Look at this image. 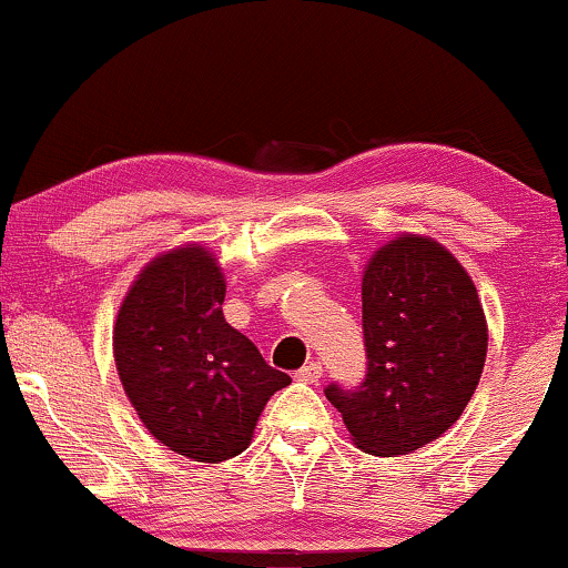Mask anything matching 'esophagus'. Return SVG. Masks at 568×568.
I'll use <instances>...</instances> for the list:
<instances>
[{
    "instance_id": "1",
    "label": "esophagus",
    "mask_w": 568,
    "mask_h": 568,
    "mask_svg": "<svg viewBox=\"0 0 568 568\" xmlns=\"http://www.w3.org/2000/svg\"><path fill=\"white\" fill-rule=\"evenodd\" d=\"M295 376L305 384H318L321 376H324V366H321V363H307V366L300 368Z\"/></svg>"
}]
</instances>
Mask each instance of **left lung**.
<instances>
[{
	"instance_id": "1",
	"label": "left lung",
	"mask_w": 568,
	"mask_h": 568,
	"mask_svg": "<svg viewBox=\"0 0 568 568\" xmlns=\"http://www.w3.org/2000/svg\"><path fill=\"white\" fill-rule=\"evenodd\" d=\"M366 379L326 397L363 453L395 458L458 422L487 358L477 286L443 244L400 234L363 271Z\"/></svg>"
}]
</instances>
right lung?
Masks as SVG:
<instances>
[{"instance_id": "1", "label": "right lung", "mask_w": 568, "mask_h": 568, "mask_svg": "<svg viewBox=\"0 0 568 568\" xmlns=\"http://www.w3.org/2000/svg\"><path fill=\"white\" fill-rule=\"evenodd\" d=\"M226 278L202 244L146 263L113 328L121 384L146 432L202 464L247 450L273 392L292 379L223 318Z\"/></svg>"}]
</instances>
